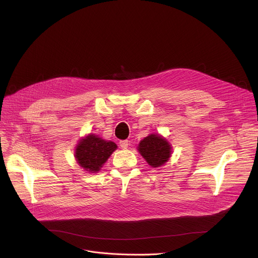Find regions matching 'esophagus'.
<instances>
[{
    "instance_id": "34e87169",
    "label": "esophagus",
    "mask_w": 258,
    "mask_h": 258,
    "mask_svg": "<svg viewBox=\"0 0 258 258\" xmlns=\"http://www.w3.org/2000/svg\"><path fill=\"white\" fill-rule=\"evenodd\" d=\"M128 145H130V141L128 140H123V141L119 142V146H120V148H122V149H126L127 147H128Z\"/></svg>"
}]
</instances>
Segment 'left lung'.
Wrapping results in <instances>:
<instances>
[{"label":"left lung","mask_w":258,"mask_h":258,"mask_svg":"<svg viewBox=\"0 0 258 258\" xmlns=\"http://www.w3.org/2000/svg\"><path fill=\"white\" fill-rule=\"evenodd\" d=\"M138 150L144 159L152 167H159L168 161L171 155V146L165 138L160 135L151 134L144 138Z\"/></svg>","instance_id":"left-lung-1"}]
</instances>
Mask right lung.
<instances>
[{
	"instance_id": "right-lung-1",
	"label": "right lung",
	"mask_w": 258,
	"mask_h": 258,
	"mask_svg": "<svg viewBox=\"0 0 258 258\" xmlns=\"http://www.w3.org/2000/svg\"><path fill=\"white\" fill-rule=\"evenodd\" d=\"M116 148L115 143L90 134L80 140L75 156L81 167L89 172H97Z\"/></svg>"
}]
</instances>
